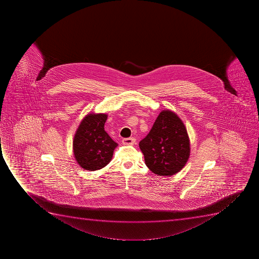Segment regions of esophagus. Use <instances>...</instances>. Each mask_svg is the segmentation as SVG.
Segmentation results:
<instances>
[{
  "label": "esophagus",
  "mask_w": 259,
  "mask_h": 259,
  "mask_svg": "<svg viewBox=\"0 0 259 259\" xmlns=\"http://www.w3.org/2000/svg\"><path fill=\"white\" fill-rule=\"evenodd\" d=\"M136 140L134 138H126L122 140V143L125 145V146H130V145H134L135 143Z\"/></svg>",
  "instance_id": "34e87169"
}]
</instances>
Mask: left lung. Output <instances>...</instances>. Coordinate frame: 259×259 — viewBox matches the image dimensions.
<instances>
[{"instance_id": "1", "label": "left lung", "mask_w": 259, "mask_h": 259, "mask_svg": "<svg viewBox=\"0 0 259 259\" xmlns=\"http://www.w3.org/2000/svg\"><path fill=\"white\" fill-rule=\"evenodd\" d=\"M147 167L159 176H171L186 165L190 140L186 126L176 113L163 110L149 134L140 141Z\"/></svg>"}]
</instances>
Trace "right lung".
I'll list each match as a JSON object with an SVG mask.
<instances>
[{
	"label": "right lung",
	"instance_id": "obj_1",
	"mask_svg": "<svg viewBox=\"0 0 259 259\" xmlns=\"http://www.w3.org/2000/svg\"><path fill=\"white\" fill-rule=\"evenodd\" d=\"M107 119L105 113H89L77 129L73 138V154L85 170H96L106 166L118 146L104 129Z\"/></svg>",
	"mask_w": 259,
	"mask_h": 259
}]
</instances>
